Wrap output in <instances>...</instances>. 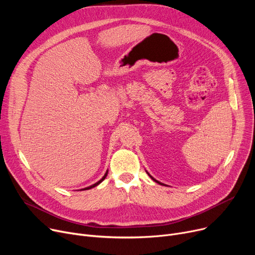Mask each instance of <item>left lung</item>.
<instances>
[{"instance_id":"obj_1","label":"left lung","mask_w":255,"mask_h":255,"mask_svg":"<svg viewBox=\"0 0 255 255\" xmlns=\"http://www.w3.org/2000/svg\"><path fill=\"white\" fill-rule=\"evenodd\" d=\"M146 173H148V175H149V176H150V178H151V179H152V180H153V181H155V182H156V183H158V184H160V185H162V186H166V185H165V184H163V183H161V182H159V181H157V180H156V179H154V178H153V177H152V176H151V175H150V173H149V172H148V171H146Z\"/></svg>"}]
</instances>
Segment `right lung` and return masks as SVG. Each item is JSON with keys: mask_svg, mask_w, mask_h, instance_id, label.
Returning a JSON list of instances; mask_svg holds the SVG:
<instances>
[{"mask_svg": "<svg viewBox=\"0 0 255 255\" xmlns=\"http://www.w3.org/2000/svg\"><path fill=\"white\" fill-rule=\"evenodd\" d=\"M107 172H109V170H106V172L104 173V176L101 178V180H99L98 182H96L95 184H93V185H91V186H89V187H86V188H83V189H80V190H89V189H91V188H94V187H96L97 185H99L105 178H106V176H107Z\"/></svg>", "mask_w": 255, "mask_h": 255, "instance_id": "obj_1", "label": "right lung"}]
</instances>
